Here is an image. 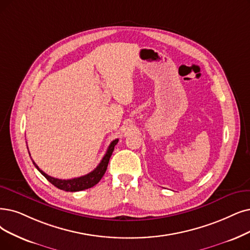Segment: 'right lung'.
Listing matches in <instances>:
<instances>
[{
	"label": "right lung",
	"mask_w": 250,
	"mask_h": 250,
	"mask_svg": "<svg viewBox=\"0 0 250 250\" xmlns=\"http://www.w3.org/2000/svg\"><path fill=\"white\" fill-rule=\"evenodd\" d=\"M118 142H119V139L117 138V139H115V141H113L111 143V145L108 146L105 155L104 156L101 163L97 165V167L94 169L93 171H91L90 173H88L86 175L80 176V177H76V178H72V179H59V178H55V177H52V176L46 174L44 171H42L41 169L38 167V165L34 161H33V163H34V165L36 166V168L38 169V170L47 178V181L51 183L56 188H61V189H63V191H66V192L83 191V189H86V188L94 187L99 181H101L102 177L104 176V174L106 171L109 158H111V156H112V154L114 152L115 146L118 144Z\"/></svg>",
	"instance_id": "1"
}]
</instances>
